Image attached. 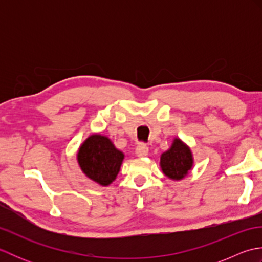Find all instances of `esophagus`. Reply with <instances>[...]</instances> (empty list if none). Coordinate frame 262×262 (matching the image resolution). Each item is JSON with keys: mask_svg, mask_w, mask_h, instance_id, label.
Listing matches in <instances>:
<instances>
[{"mask_svg": "<svg viewBox=\"0 0 262 262\" xmlns=\"http://www.w3.org/2000/svg\"><path fill=\"white\" fill-rule=\"evenodd\" d=\"M148 154V147L145 145V144H138L136 147V155L140 158L146 157Z\"/></svg>", "mask_w": 262, "mask_h": 262, "instance_id": "34e87169", "label": "esophagus"}]
</instances>
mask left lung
I'll use <instances>...</instances> for the list:
<instances>
[{
	"instance_id": "1",
	"label": "left lung",
	"mask_w": 262,
	"mask_h": 262,
	"mask_svg": "<svg viewBox=\"0 0 262 262\" xmlns=\"http://www.w3.org/2000/svg\"><path fill=\"white\" fill-rule=\"evenodd\" d=\"M192 165L193 157L190 147L178 137L172 142L168 151L161 154V170L171 180H182L192 169Z\"/></svg>"
}]
</instances>
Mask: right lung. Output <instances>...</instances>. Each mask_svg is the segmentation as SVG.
I'll return each instance as SVG.
<instances>
[{"mask_svg":"<svg viewBox=\"0 0 262 262\" xmlns=\"http://www.w3.org/2000/svg\"><path fill=\"white\" fill-rule=\"evenodd\" d=\"M76 157L89 179L107 187L117 178L125 155L107 136L93 134L81 144Z\"/></svg>","mask_w":262,"mask_h":262,"instance_id":"add662e5","label":"right lung"}]
</instances>
